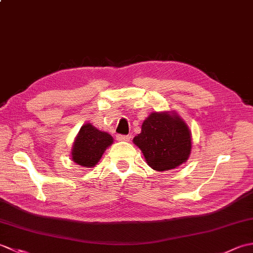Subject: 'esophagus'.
<instances>
[{
  "instance_id": "esophagus-1",
  "label": "esophagus",
  "mask_w": 253,
  "mask_h": 253,
  "mask_svg": "<svg viewBox=\"0 0 253 253\" xmlns=\"http://www.w3.org/2000/svg\"><path fill=\"white\" fill-rule=\"evenodd\" d=\"M116 139L118 141H129L130 136L129 135H117Z\"/></svg>"
}]
</instances>
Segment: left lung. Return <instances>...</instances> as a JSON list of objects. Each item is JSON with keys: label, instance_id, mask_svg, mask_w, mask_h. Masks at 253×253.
Listing matches in <instances>:
<instances>
[{"label": "left lung", "instance_id": "obj_1", "mask_svg": "<svg viewBox=\"0 0 253 253\" xmlns=\"http://www.w3.org/2000/svg\"><path fill=\"white\" fill-rule=\"evenodd\" d=\"M133 143L153 169L163 171L186 162L191 151V135L178 115L155 112L143 122Z\"/></svg>", "mask_w": 253, "mask_h": 253}]
</instances>
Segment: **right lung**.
Listing matches in <instances>:
<instances>
[{
	"mask_svg": "<svg viewBox=\"0 0 253 253\" xmlns=\"http://www.w3.org/2000/svg\"><path fill=\"white\" fill-rule=\"evenodd\" d=\"M112 142L113 138L109 133L98 130L91 124H84L74 142L72 159L84 168H92Z\"/></svg>",
	"mask_w": 253,
	"mask_h": 253,
	"instance_id": "right-lung-1",
	"label": "right lung"
}]
</instances>
